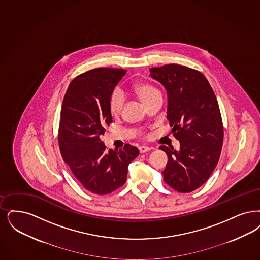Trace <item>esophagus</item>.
Segmentation results:
<instances>
[{
	"instance_id": "1",
	"label": "esophagus",
	"mask_w": 260,
	"mask_h": 260,
	"mask_svg": "<svg viewBox=\"0 0 260 260\" xmlns=\"http://www.w3.org/2000/svg\"><path fill=\"white\" fill-rule=\"evenodd\" d=\"M151 150V148H149V147H147V146H140L139 147V152L141 153V154H144L146 152H149Z\"/></svg>"
}]
</instances>
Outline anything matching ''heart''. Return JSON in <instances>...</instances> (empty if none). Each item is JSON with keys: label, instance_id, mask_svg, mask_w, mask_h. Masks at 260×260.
Segmentation results:
<instances>
[{"label": "heart", "instance_id": "b5f03b06", "mask_svg": "<svg viewBox=\"0 0 260 260\" xmlns=\"http://www.w3.org/2000/svg\"><path fill=\"white\" fill-rule=\"evenodd\" d=\"M134 91L143 104H145L147 101H149L154 95L159 93L156 88H154L153 86L147 85V84H137V85H135ZM123 103H124V101H123L122 94L119 93L118 91L113 92L111 96H110V100H109L110 113L114 115V116L119 114L122 110Z\"/></svg>", "mask_w": 260, "mask_h": 260}]
</instances>
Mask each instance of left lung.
<instances>
[{
    "label": "left lung",
    "instance_id": "obj_1",
    "mask_svg": "<svg viewBox=\"0 0 260 260\" xmlns=\"http://www.w3.org/2000/svg\"><path fill=\"white\" fill-rule=\"evenodd\" d=\"M150 76L167 92V119L180 150L162 145L168 156L164 181L179 192L201 187L218 165L223 125L218 101L206 77L185 66L150 69Z\"/></svg>",
    "mask_w": 260,
    "mask_h": 260
}]
</instances>
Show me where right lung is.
I'll list each match as a JSON object with an SVG mask.
<instances>
[{
    "label": "right lung",
    "mask_w": 260,
    "mask_h": 260,
    "mask_svg": "<svg viewBox=\"0 0 260 260\" xmlns=\"http://www.w3.org/2000/svg\"><path fill=\"white\" fill-rule=\"evenodd\" d=\"M125 74L123 69L99 68L76 76L61 110L59 147L62 159L87 190L104 196L122 187L128 165L139 155L135 146L106 151L102 137L112 123L109 100Z\"/></svg>",
    "instance_id": "right-lung-1"
}]
</instances>
